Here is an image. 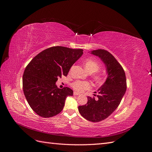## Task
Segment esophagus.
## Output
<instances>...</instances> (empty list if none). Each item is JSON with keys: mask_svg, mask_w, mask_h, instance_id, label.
Instances as JSON below:
<instances>
[{"mask_svg": "<svg viewBox=\"0 0 152 152\" xmlns=\"http://www.w3.org/2000/svg\"><path fill=\"white\" fill-rule=\"evenodd\" d=\"M80 94L79 93H78V92H76V91H74L73 92V95L74 96H78V95H80Z\"/></svg>", "mask_w": 152, "mask_h": 152, "instance_id": "34e87169", "label": "esophagus"}]
</instances>
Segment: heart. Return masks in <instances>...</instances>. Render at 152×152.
Wrapping results in <instances>:
<instances>
[{
    "mask_svg": "<svg viewBox=\"0 0 152 152\" xmlns=\"http://www.w3.org/2000/svg\"><path fill=\"white\" fill-rule=\"evenodd\" d=\"M84 66L86 68V70L91 73L98 71L100 68L99 63L97 61L95 60V59L91 58L86 59L84 63ZM94 77V79L98 82L102 81L103 79V75L100 73H96ZM72 86L75 90L82 92L90 89L92 85L89 82L87 81L76 80L72 84Z\"/></svg>",
    "mask_w": 152,
    "mask_h": 152,
    "instance_id": "1",
    "label": "heart"
}]
</instances>
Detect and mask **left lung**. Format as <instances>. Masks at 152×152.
I'll list each match as a JSON object with an SVG mask.
<instances>
[{
    "label": "left lung",
    "instance_id": "obj_1",
    "mask_svg": "<svg viewBox=\"0 0 152 152\" xmlns=\"http://www.w3.org/2000/svg\"><path fill=\"white\" fill-rule=\"evenodd\" d=\"M91 53L104 63L108 76L98 90V99L87 96V103L78 108L86 120L98 122L109 117L118 107L126 93L127 82L123 68L111 53L104 49L92 50Z\"/></svg>",
    "mask_w": 152,
    "mask_h": 152
}]
</instances>
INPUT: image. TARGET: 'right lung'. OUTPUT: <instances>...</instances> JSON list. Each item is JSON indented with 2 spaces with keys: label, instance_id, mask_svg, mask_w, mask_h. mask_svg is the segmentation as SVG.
Masks as SVG:
<instances>
[{
  "label": "right lung",
  "instance_id": "obj_1",
  "mask_svg": "<svg viewBox=\"0 0 152 152\" xmlns=\"http://www.w3.org/2000/svg\"><path fill=\"white\" fill-rule=\"evenodd\" d=\"M83 50L54 46L37 55L26 66L23 75V89L30 107L39 116L49 118L63 109L67 96H73L69 87L59 89L58 77L66 76Z\"/></svg>",
  "mask_w": 152,
  "mask_h": 152
}]
</instances>
